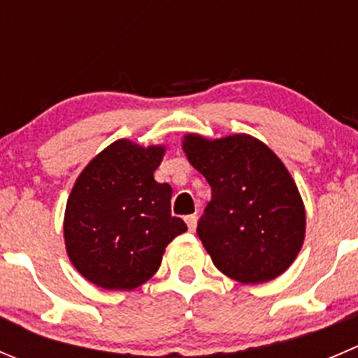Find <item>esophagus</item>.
Returning <instances> with one entry per match:
<instances>
[{
  "instance_id": "esophagus-1",
  "label": "esophagus",
  "mask_w": 358,
  "mask_h": 358,
  "mask_svg": "<svg viewBox=\"0 0 358 358\" xmlns=\"http://www.w3.org/2000/svg\"><path fill=\"white\" fill-rule=\"evenodd\" d=\"M185 224H187V227H189L190 232L196 231V227H197V217H196V215H189V217H185Z\"/></svg>"
}]
</instances>
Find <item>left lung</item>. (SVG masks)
<instances>
[{
    "instance_id": "left-lung-1",
    "label": "left lung",
    "mask_w": 358,
    "mask_h": 358,
    "mask_svg": "<svg viewBox=\"0 0 358 358\" xmlns=\"http://www.w3.org/2000/svg\"><path fill=\"white\" fill-rule=\"evenodd\" d=\"M182 148L211 187L197 234L220 273L255 285L285 273L304 243L306 210L278 155L250 134H185Z\"/></svg>"
}]
</instances>
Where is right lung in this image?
I'll return each instance as SVG.
<instances>
[{"label":"right lung","mask_w":358,"mask_h":358,"mask_svg":"<svg viewBox=\"0 0 358 358\" xmlns=\"http://www.w3.org/2000/svg\"><path fill=\"white\" fill-rule=\"evenodd\" d=\"M164 154V145L117 140L78 175L66 203L64 243L87 282L138 289L157 273L166 246L187 231L171 217V185L154 178Z\"/></svg>","instance_id":"right-lung-1"}]
</instances>
